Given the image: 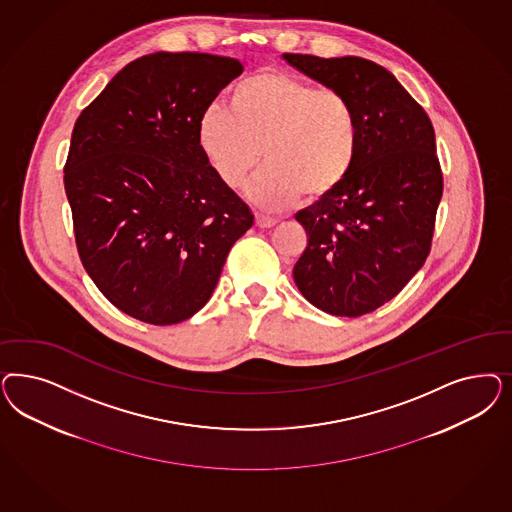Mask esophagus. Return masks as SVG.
Wrapping results in <instances>:
<instances>
[{"mask_svg": "<svg viewBox=\"0 0 512 512\" xmlns=\"http://www.w3.org/2000/svg\"><path fill=\"white\" fill-rule=\"evenodd\" d=\"M277 222H279V220L273 218V216L260 215V213L256 215V226H258V228H273Z\"/></svg>", "mask_w": 512, "mask_h": 512, "instance_id": "esophagus-1", "label": "esophagus"}]
</instances>
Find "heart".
<instances>
[{"label": "heart", "instance_id": "obj_1", "mask_svg": "<svg viewBox=\"0 0 512 512\" xmlns=\"http://www.w3.org/2000/svg\"><path fill=\"white\" fill-rule=\"evenodd\" d=\"M198 143L222 184L237 188L260 164L247 196L277 211L328 198L347 182L362 149L354 101L318 90L294 75L260 71L233 84L226 107H209L198 120Z\"/></svg>", "mask_w": 512, "mask_h": 512}]
</instances>
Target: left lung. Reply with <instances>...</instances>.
I'll return each mask as SVG.
<instances>
[{"label":"left lung","mask_w":512,"mask_h":512,"mask_svg":"<svg viewBox=\"0 0 512 512\" xmlns=\"http://www.w3.org/2000/svg\"><path fill=\"white\" fill-rule=\"evenodd\" d=\"M316 83L354 101L362 149L347 182L299 211L307 248L299 292L335 316H362L396 297L428 258L443 175L426 111L384 67L358 58L282 54Z\"/></svg>","instance_id":"left-lung-1"}]
</instances>
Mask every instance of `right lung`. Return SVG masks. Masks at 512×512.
<instances>
[{
    "instance_id": "obj_1",
    "label": "right lung",
    "mask_w": 512,
    "mask_h": 512,
    "mask_svg": "<svg viewBox=\"0 0 512 512\" xmlns=\"http://www.w3.org/2000/svg\"><path fill=\"white\" fill-rule=\"evenodd\" d=\"M241 73L235 58L154 52L75 122L64 184L79 256L99 292L141 322L198 313L254 224L198 143L199 116Z\"/></svg>"
}]
</instances>
